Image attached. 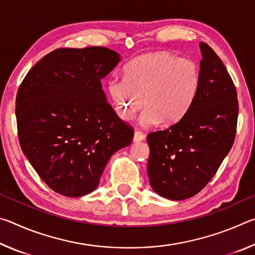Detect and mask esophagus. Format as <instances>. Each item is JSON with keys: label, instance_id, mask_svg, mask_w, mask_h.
Returning a JSON list of instances; mask_svg holds the SVG:
<instances>
[{"label": "esophagus", "instance_id": "esophagus-1", "mask_svg": "<svg viewBox=\"0 0 255 255\" xmlns=\"http://www.w3.org/2000/svg\"><path fill=\"white\" fill-rule=\"evenodd\" d=\"M145 139V135L141 131H139V130H136L135 132H133V138H132V140L135 141V143H139V141H141V140H144Z\"/></svg>", "mask_w": 255, "mask_h": 255}]
</instances>
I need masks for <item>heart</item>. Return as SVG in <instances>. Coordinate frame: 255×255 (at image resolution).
<instances>
[{"instance_id": "1", "label": "heart", "mask_w": 255, "mask_h": 255, "mask_svg": "<svg viewBox=\"0 0 255 255\" xmlns=\"http://www.w3.org/2000/svg\"><path fill=\"white\" fill-rule=\"evenodd\" d=\"M198 88L199 67L195 60L165 50L132 59L125 77L108 83L115 110L123 120L132 119L145 103L139 116L144 127L179 122L191 107Z\"/></svg>"}]
</instances>
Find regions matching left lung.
<instances>
[{
	"label": "left lung",
	"mask_w": 255,
	"mask_h": 255,
	"mask_svg": "<svg viewBox=\"0 0 255 255\" xmlns=\"http://www.w3.org/2000/svg\"><path fill=\"white\" fill-rule=\"evenodd\" d=\"M199 47V88L191 107L179 122L147 136L149 183L171 200L188 199L204 189L235 139V85L217 54L205 42Z\"/></svg>",
	"instance_id": "obj_1"
}]
</instances>
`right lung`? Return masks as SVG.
Masks as SVG:
<instances>
[{
	"label": "right lung",
	"mask_w": 255,
	"mask_h": 255,
	"mask_svg": "<svg viewBox=\"0 0 255 255\" xmlns=\"http://www.w3.org/2000/svg\"><path fill=\"white\" fill-rule=\"evenodd\" d=\"M120 55L106 47L58 48L20 84L15 116L21 149L55 192L81 197L96 189L112 154L133 129L107 102L101 80Z\"/></svg>",
	"instance_id": "obj_1"
}]
</instances>
